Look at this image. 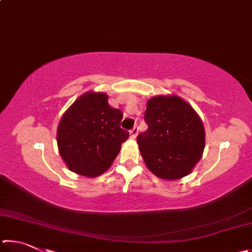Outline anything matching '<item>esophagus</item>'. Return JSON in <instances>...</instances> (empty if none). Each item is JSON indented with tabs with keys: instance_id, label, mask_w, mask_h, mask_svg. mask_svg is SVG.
Masks as SVG:
<instances>
[{
	"instance_id": "1",
	"label": "esophagus",
	"mask_w": 252,
	"mask_h": 252,
	"mask_svg": "<svg viewBox=\"0 0 252 252\" xmlns=\"http://www.w3.org/2000/svg\"><path fill=\"white\" fill-rule=\"evenodd\" d=\"M138 132H139V127L138 126H134L133 129L130 130V136L132 139H135L136 135H138Z\"/></svg>"
}]
</instances>
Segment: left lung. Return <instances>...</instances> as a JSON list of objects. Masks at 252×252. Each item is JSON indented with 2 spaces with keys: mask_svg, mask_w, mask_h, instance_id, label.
Masks as SVG:
<instances>
[{
  "mask_svg": "<svg viewBox=\"0 0 252 252\" xmlns=\"http://www.w3.org/2000/svg\"><path fill=\"white\" fill-rule=\"evenodd\" d=\"M144 121L148 130L136 142L149 170L165 180L189 174L204 149L203 125L192 106L177 95L153 96Z\"/></svg>",
  "mask_w": 252,
  "mask_h": 252,
  "instance_id": "obj_1",
  "label": "left lung"
}]
</instances>
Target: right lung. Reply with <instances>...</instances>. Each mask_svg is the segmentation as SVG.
I'll use <instances>...</instances> for the list:
<instances>
[{"mask_svg":"<svg viewBox=\"0 0 252 252\" xmlns=\"http://www.w3.org/2000/svg\"><path fill=\"white\" fill-rule=\"evenodd\" d=\"M121 110L111 108L105 93L88 92L63 114L58 126L60 155L71 171L96 177L108 170L129 138Z\"/></svg>","mask_w":252,"mask_h":252,"instance_id":"right-lung-1","label":"right lung"}]
</instances>
